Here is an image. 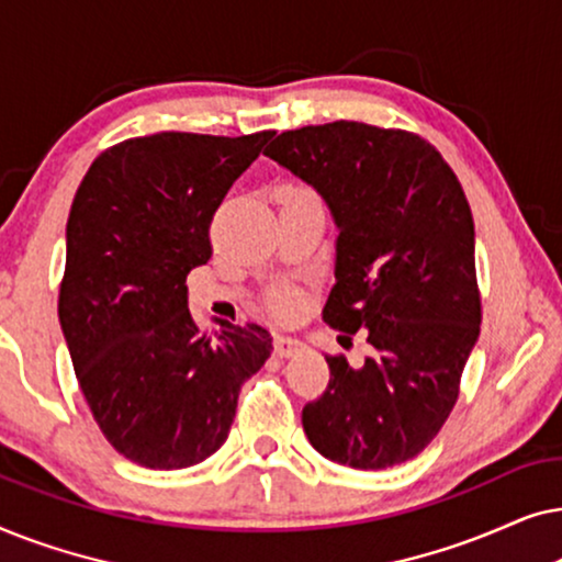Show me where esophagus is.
<instances>
[{
  "label": "esophagus",
  "mask_w": 562,
  "mask_h": 562,
  "mask_svg": "<svg viewBox=\"0 0 562 562\" xmlns=\"http://www.w3.org/2000/svg\"><path fill=\"white\" fill-rule=\"evenodd\" d=\"M273 348H276V356H279V358H291V356H296L299 350H304V342H299L289 335H279L273 340Z\"/></svg>",
  "instance_id": "34e87169"
}]
</instances>
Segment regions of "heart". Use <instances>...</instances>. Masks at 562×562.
Instances as JSON below:
<instances>
[{"mask_svg":"<svg viewBox=\"0 0 562 562\" xmlns=\"http://www.w3.org/2000/svg\"><path fill=\"white\" fill-rule=\"evenodd\" d=\"M299 191V189H296ZM299 306V294L294 289H276L271 294V310L279 317H291Z\"/></svg>","mask_w":562,"mask_h":562,"instance_id":"obj_1","label":"heart"}]
</instances>
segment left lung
Masks as SVG:
<instances>
[{"mask_svg":"<svg viewBox=\"0 0 562 562\" xmlns=\"http://www.w3.org/2000/svg\"><path fill=\"white\" fill-rule=\"evenodd\" d=\"M266 156L329 206L335 286L327 325L363 329L373 356H327L329 383L302 412L312 448L381 471L432 442L458 398L481 333L473 214L427 140L404 130L329 122L281 133ZM340 335L337 340H350Z\"/></svg>","mask_w":562,"mask_h":562,"instance_id":"left-lung-1","label":"left lung"}]
</instances>
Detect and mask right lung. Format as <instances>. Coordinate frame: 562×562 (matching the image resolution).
Here are the masks:
<instances>
[{"label":"right lung","instance_id":"obj_1","mask_svg":"<svg viewBox=\"0 0 562 562\" xmlns=\"http://www.w3.org/2000/svg\"><path fill=\"white\" fill-rule=\"evenodd\" d=\"M268 137H135L104 150L74 196L60 329L99 429L143 468L179 471L217 452L240 386L271 358L260 325L199 333L187 289L212 258L214 212Z\"/></svg>","mask_w":562,"mask_h":562}]
</instances>
